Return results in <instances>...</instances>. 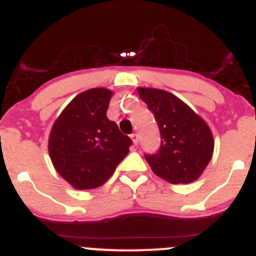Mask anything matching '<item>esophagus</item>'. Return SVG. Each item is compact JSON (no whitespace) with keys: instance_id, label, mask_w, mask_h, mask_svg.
<instances>
[{"instance_id":"obj_1","label":"esophagus","mask_w":256,"mask_h":256,"mask_svg":"<svg viewBox=\"0 0 256 256\" xmlns=\"http://www.w3.org/2000/svg\"><path fill=\"white\" fill-rule=\"evenodd\" d=\"M131 140H132L134 145H138V134H132V135H131Z\"/></svg>"}]
</instances>
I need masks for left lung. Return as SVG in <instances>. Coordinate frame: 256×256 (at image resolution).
<instances>
[{
	"label": "left lung",
	"mask_w": 256,
	"mask_h": 256,
	"mask_svg": "<svg viewBox=\"0 0 256 256\" xmlns=\"http://www.w3.org/2000/svg\"><path fill=\"white\" fill-rule=\"evenodd\" d=\"M138 94L160 130V148L154 155H145L154 174L170 184L198 180L214 152V138L208 124L168 91L138 88Z\"/></svg>",
	"instance_id": "8db88e82"
}]
</instances>
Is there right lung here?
I'll return each mask as SVG.
<instances>
[{"label":"right lung","instance_id":"1","mask_svg":"<svg viewBox=\"0 0 256 256\" xmlns=\"http://www.w3.org/2000/svg\"><path fill=\"white\" fill-rule=\"evenodd\" d=\"M112 94L104 88L78 94L62 110L50 132L52 164L78 190L104 185L132 144L106 116Z\"/></svg>","mask_w":256,"mask_h":256}]
</instances>
